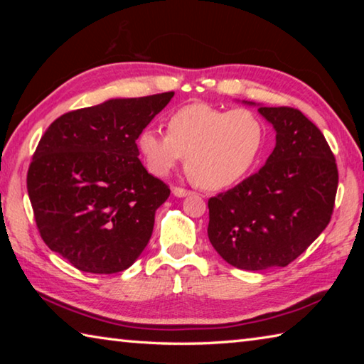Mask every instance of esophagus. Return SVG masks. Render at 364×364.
Segmentation results:
<instances>
[{
  "mask_svg": "<svg viewBox=\"0 0 364 364\" xmlns=\"http://www.w3.org/2000/svg\"><path fill=\"white\" fill-rule=\"evenodd\" d=\"M171 193H173V196H176V197H186L191 194V191L184 189V188H173L171 189Z\"/></svg>",
  "mask_w": 364,
  "mask_h": 364,
  "instance_id": "obj_1",
  "label": "esophagus"
}]
</instances>
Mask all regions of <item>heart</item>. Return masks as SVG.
<instances>
[{
    "instance_id": "obj_1",
    "label": "heart",
    "mask_w": 364,
    "mask_h": 364,
    "mask_svg": "<svg viewBox=\"0 0 364 364\" xmlns=\"http://www.w3.org/2000/svg\"><path fill=\"white\" fill-rule=\"evenodd\" d=\"M267 125L250 109H221L194 102L167 119V134L139 133L138 147L151 173L165 176L186 156V170L204 189H223L244 180L262 159Z\"/></svg>"
}]
</instances>
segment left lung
Returning a JSON list of instances; mask_svg holds the SVG:
<instances>
[{"instance_id": "obj_1", "label": "left lung", "mask_w": 364, "mask_h": 364, "mask_svg": "<svg viewBox=\"0 0 364 364\" xmlns=\"http://www.w3.org/2000/svg\"><path fill=\"white\" fill-rule=\"evenodd\" d=\"M254 104V102H247ZM276 146L257 173L208 199V239L232 267H287L329 225L337 164L315 123L292 107H258Z\"/></svg>"}]
</instances>
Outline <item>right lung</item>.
I'll return each mask as SVG.
<instances>
[{
    "label": "right lung",
    "mask_w": 364,
    "mask_h": 364,
    "mask_svg": "<svg viewBox=\"0 0 364 364\" xmlns=\"http://www.w3.org/2000/svg\"><path fill=\"white\" fill-rule=\"evenodd\" d=\"M173 91L72 110L43 134L27 173L36 226L80 271L119 273L149 242L170 189L147 173L136 139Z\"/></svg>",
    "instance_id": "add662e5"
}]
</instances>
